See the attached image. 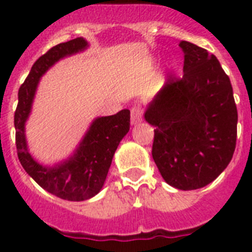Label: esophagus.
<instances>
[{
	"instance_id": "1",
	"label": "esophagus",
	"mask_w": 252,
	"mask_h": 252,
	"mask_svg": "<svg viewBox=\"0 0 252 252\" xmlns=\"http://www.w3.org/2000/svg\"><path fill=\"white\" fill-rule=\"evenodd\" d=\"M142 119V110L141 107L134 106L130 108V120H132V124H137V123L141 122Z\"/></svg>"
}]
</instances>
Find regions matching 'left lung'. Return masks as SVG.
Listing matches in <instances>:
<instances>
[{
  "mask_svg": "<svg viewBox=\"0 0 252 252\" xmlns=\"http://www.w3.org/2000/svg\"><path fill=\"white\" fill-rule=\"evenodd\" d=\"M183 77H168L145 112L154 126L152 156L172 187H205L230 163L237 142L238 112L230 80L215 55L189 41Z\"/></svg>",
  "mask_w": 252,
  "mask_h": 252,
  "instance_id": "8db88e82",
  "label": "left lung"
}]
</instances>
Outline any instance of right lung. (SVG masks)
I'll use <instances>...</instances> for the list:
<instances>
[{
  "mask_svg": "<svg viewBox=\"0 0 252 252\" xmlns=\"http://www.w3.org/2000/svg\"><path fill=\"white\" fill-rule=\"evenodd\" d=\"M87 41L76 37L60 43L35 61L29 76L18 91V106L14 114L15 145L18 158L26 172L49 193L70 201H82L95 196L104 184L108 168L122 138L128 133L130 126L129 110L95 119L76 154L68 161L55 167L39 165L30 156L25 137V123L31 111L33 95L39 78L56 61L73 53L84 51Z\"/></svg>",
  "mask_w": 252,
  "mask_h": 252,
  "instance_id": "1",
  "label": "right lung"
}]
</instances>
